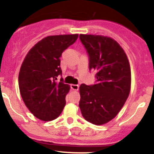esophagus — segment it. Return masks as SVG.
<instances>
[{"label": "esophagus", "mask_w": 154, "mask_h": 154, "mask_svg": "<svg viewBox=\"0 0 154 154\" xmlns=\"http://www.w3.org/2000/svg\"><path fill=\"white\" fill-rule=\"evenodd\" d=\"M70 88L72 90H75V91H78L79 89V86L77 85V84H71L70 85Z\"/></svg>", "instance_id": "34e87169"}]
</instances>
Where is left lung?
Wrapping results in <instances>:
<instances>
[{"mask_svg": "<svg viewBox=\"0 0 154 154\" xmlns=\"http://www.w3.org/2000/svg\"><path fill=\"white\" fill-rule=\"evenodd\" d=\"M89 69L97 71V84H81L79 108L87 122L103 125L118 114L131 89V69L122 46L108 36L81 34Z\"/></svg>", "mask_w": 154, "mask_h": 154, "instance_id": "obj_1", "label": "left lung"}]
</instances>
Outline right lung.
I'll use <instances>...</instances> for the list:
<instances>
[{"label": "right lung", "instance_id": "add662e5", "mask_svg": "<svg viewBox=\"0 0 154 154\" xmlns=\"http://www.w3.org/2000/svg\"><path fill=\"white\" fill-rule=\"evenodd\" d=\"M78 37V34L47 36L32 46L24 59L19 73L20 94L27 108L40 120L56 119L66 104L70 86L63 79L57 82L62 74L60 57Z\"/></svg>", "mask_w": 154, "mask_h": 154}]
</instances>
